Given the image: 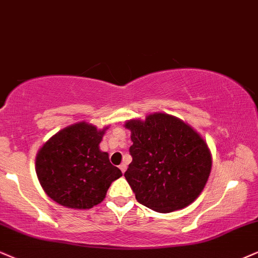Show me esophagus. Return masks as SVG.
<instances>
[{
	"mask_svg": "<svg viewBox=\"0 0 258 258\" xmlns=\"http://www.w3.org/2000/svg\"><path fill=\"white\" fill-rule=\"evenodd\" d=\"M119 168H120V171H122V172L124 173V172H125V170H126V165L125 164H122L119 166Z\"/></svg>",
	"mask_w": 258,
	"mask_h": 258,
	"instance_id": "1",
	"label": "esophagus"
}]
</instances>
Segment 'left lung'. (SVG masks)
<instances>
[{
    "instance_id": "left-lung-1",
    "label": "left lung",
    "mask_w": 258,
    "mask_h": 258,
    "mask_svg": "<svg viewBox=\"0 0 258 258\" xmlns=\"http://www.w3.org/2000/svg\"><path fill=\"white\" fill-rule=\"evenodd\" d=\"M133 161L124 173L138 202L171 213L199 197L212 170V155L200 134L167 113L130 119Z\"/></svg>"
}]
</instances>
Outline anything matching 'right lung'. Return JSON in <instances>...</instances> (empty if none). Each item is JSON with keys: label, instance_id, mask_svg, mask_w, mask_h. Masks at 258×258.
Instances as JSON below:
<instances>
[{"label": "right lung", "instance_id": "add662e5", "mask_svg": "<svg viewBox=\"0 0 258 258\" xmlns=\"http://www.w3.org/2000/svg\"><path fill=\"white\" fill-rule=\"evenodd\" d=\"M80 122L59 130L38 152L36 172L46 195L61 206L90 209L99 205L122 172L99 144L105 130Z\"/></svg>", "mask_w": 258, "mask_h": 258}]
</instances>
